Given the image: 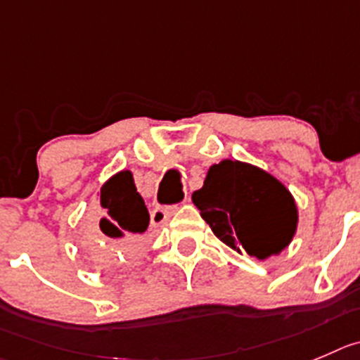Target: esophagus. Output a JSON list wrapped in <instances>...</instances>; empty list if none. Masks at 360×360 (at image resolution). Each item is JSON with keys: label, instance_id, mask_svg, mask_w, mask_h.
Here are the masks:
<instances>
[{"label": "esophagus", "instance_id": "esophagus-1", "mask_svg": "<svg viewBox=\"0 0 360 360\" xmlns=\"http://www.w3.org/2000/svg\"><path fill=\"white\" fill-rule=\"evenodd\" d=\"M186 201H189V198H186ZM176 208L167 207V208H155L152 212V224L153 226H164L167 222V219L174 214Z\"/></svg>", "mask_w": 360, "mask_h": 360}]
</instances>
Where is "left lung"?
I'll list each match as a JSON object with an SVG mask.
<instances>
[{
	"mask_svg": "<svg viewBox=\"0 0 360 360\" xmlns=\"http://www.w3.org/2000/svg\"><path fill=\"white\" fill-rule=\"evenodd\" d=\"M193 203L215 237L262 262L292 244L299 226L293 194L255 164L224 159L212 164Z\"/></svg>",
	"mask_w": 360,
	"mask_h": 360,
	"instance_id": "obj_1",
	"label": "left lung"
}]
</instances>
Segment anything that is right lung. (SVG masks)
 I'll return each instance as SVG.
<instances>
[{"label": "right lung", "mask_w": 360, "mask_h": 360, "mask_svg": "<svg viewBox=\"0 0 360 360\" xmlns=\"http://www.w3.org/2000/svg\"><path fill=\"white\" fill-rule=\"evenodd\" d=\"M102 208L98 229L104 244L91 238L86 249L91 263L98 269L118 265L123 258H131L145 244L150 214L145 200L138 193L134 174L122 169L109 176L97 193Z\"/></svg>", "instance_id": "1"}]
</instances>
